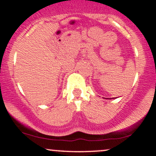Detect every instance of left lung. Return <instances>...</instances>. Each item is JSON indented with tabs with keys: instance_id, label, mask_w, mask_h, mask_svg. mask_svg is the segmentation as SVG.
<instances>
[{
	"instance_id": "left-lung-1",
	"label": "left lung",
	"mask_w": 156,
	"mask_h": 156,
	"mask_svg": "<svg viewBox=\"0 0 156 156\" xmlns=\"http://www.w3.org/2000/svg\"><path fill=\"white\" fill-rule=\"evenodd\" d=\"M104 98V99H108V100H111V99H115V98Z\"/></svg>"
}]
</instances>
